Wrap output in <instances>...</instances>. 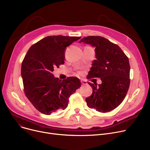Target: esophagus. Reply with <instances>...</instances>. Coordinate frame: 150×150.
<instances>
[{"instance_id":"obj_1","label":"esophagus","mask_w":150,"mask_h":150,"mask_svg":"<svg viewBox=\"0 0 150 150\" xmlns=\"http://www.w3.org/2000/svg\"><path fill=\"white\" fill-rule=\"evenodd\" d=\"M81 84H83V85L88 84V82L86 81H84V80H81Z\"/></svg>"}]
</instances>
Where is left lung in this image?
I'll return each mask as SVG.
<instances>
[{
  "label": "left lung",
  "instance_id": "1",
  "mask_svg": "<svg viewBox=\"0 0 150 150\" xmlns=\"http://www.w3.org/2000/svg\"><path fill=\"white\" fill-rule=\"evenodd\" d=\"M79 42L95 47L96 59L92 62L88 78H100L102 81L98 85L88 83L93 92L86 98L87 105L100 112L111 111L121 104L129 87L128 58L119 45L103 37H84Z\"/></svg>",
  "mask_w": 150,
  "mask_h": 150
}]
</instances>
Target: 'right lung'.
<instances>
[{"label": "right lung", "mask_w": 150, "mask_h": 150, "mask_svg": "<svg viewBox=\"0 0 150 150\" xmlns=\"http://www.w3.org/2000/svg\"><path fill=\"white\" fill-rule=\"evenodd\" d=\"M81 37L47 36L31 46L22 62L21 76L26 97L39 112L50 115L64 110L69 98L81 82L76 77L64 80L55 78L52 72L64 63L66 47Z\"/></svg>", "instance_id": "1"}]
</instances>
